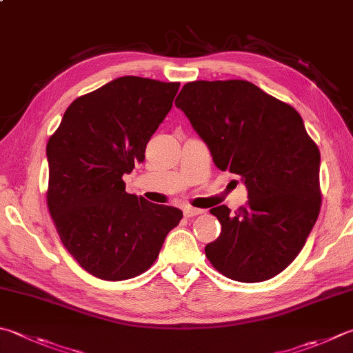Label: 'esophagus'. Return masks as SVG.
I'll list each match as a JSON object with an SVG mask.
<instances>
[{
	"label": "esophagus",
	"instance_id": "1",
	"mask_svg": "<svg viewBox=\"0 0 353 353\" xmlns=\"http://www.w3.org/2000/svg\"><path fill=\"white\" fill-rule=\"evenodd\" d=\"M204 214L203 209H195V208H184V216L185 218H194Z\"/></svg>",
	"mask_w": 353,
	"mask_h": 353
}]
</instances>
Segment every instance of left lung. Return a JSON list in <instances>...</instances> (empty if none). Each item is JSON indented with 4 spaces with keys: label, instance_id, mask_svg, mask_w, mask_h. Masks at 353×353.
Returning <instances> with one entry per match:
<instances>
[{
    "label": "left lung",
    "instance_id": "left-lung-1",
    "mask_svg": "<svg viewBox=\"0 0 353 353\" xmlns=\"http://www.w3.org/2000/svg\"><path fill=\"white\" fill-rule=\"evenodd\" d=\"M175 105L209 145L218 169L241 176L249 201L230 215L210 209L221 234L205 245L212 265L239 283H261L300 254L320 215V149L290 104L244 79L192 81Z\"/></svg>",
    "mask_w": 353,
    "mask_h": 353
}]
</instances>
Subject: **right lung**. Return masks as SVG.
Segmentation results:
<instances>
[{
	"mask_svg": "<svg viewBox=\"0 0 353 353\" xmlns=\"http://www.w3.org/2000/svg\"><path fill=\"white\" fill-rule=\"evenodd\" d=\"M179 83L121 77L77 98L49 138L50 216L90 275L123 281L152 268L183 212L125 192L124 174L172 109Z\"/></svg>",
	"mask_w": 353,
	"mask_h": 353,
	"instance_id": "1",
	"label": "right lung"
}]
</instances>
